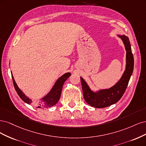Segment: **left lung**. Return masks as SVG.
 <instances>
[{
	"label": "left lung",
	"mask_w": 146,
	"mask_h": 146,
	"mask_svg": "<svg viewBox=\"0 0 146 146\" xmlns=\"http://www.w3.org/2000/svg\"><path fill=\"white\" fill-rule=\"evenodd\" d=\"M117 36L123 41L126 51L125 68L119 81L109 88L101 89L94 92L88 86L85 80L82 77H80L84 100L92 107L104 108L116 103L124 95L131 75L132 74L134 59L129 37L125 35H117Z\"/></svg>",
	"instance_id": "obj_1"
}]
</instances>
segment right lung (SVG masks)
Returning <instances> with one entry per match:
<instances>
[{"instance_id":"right-lung-1","label":"right lung","mask_w":146,"mask_h":146,"mask_svg":"<svg viewBox=\"0 0 146 146\" xmlns=\"http://www.w3.org/2000/svg\"><path fill=\"white\" fill-rule=\"evenodd\" d=\"M11 73L12 79L13 81L14 86H15V90L17 92L18 95L20 96L22 100L26 102L27 104H31L36 107V108H39V109H46V108H49L51 107H53L54 105L57 104V102L59 100L61 92H62V89L64 84L65 81L71 76V73H66L62 76H61L59 79H58L57 81H56L54 85L51 88L50 91L46 94V95L42 98L40 100L37 102L33 101L29 97L27 96L19 88L17 84L15 82V80L14 79V77Z\"/></svg>"}]
</instances>
